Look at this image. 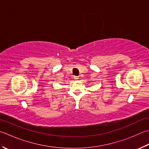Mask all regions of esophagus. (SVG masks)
I'll return each mask as SVG.
<instances>
[{
	"instance_id": "1",
	"label": "esophagus",
	"mask_w": 149,
	"mask_h": 149,
	"mask_svg": "<svg viewBox=\"0 0 149 149\" xmlns=\"http://www.w3.org/2000/svg\"><path fill=\"white\" fill-rule=\"evenodd\" d=\"M74 80H78V78L77 77H74Z\"/></svg>"
}]
</instances>
